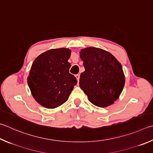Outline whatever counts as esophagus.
<instances>
[{"label":"esophagus","instance_id":"1","mask_svg":"<svg viewBox=\"0 0 153 153\" xmlns=\"http://www.w3.org/2000/svg\"><path fill=\"white\" fill-rule=\"evenodd\" d=\"M76 79H77V82H79V77H80L79 74L76 75Z\"/></svg>","mask_w":153,"mask_h":153}]
</instances>
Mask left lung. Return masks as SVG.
<instances>
[{
  "label": "left lung",
  "mask_w": 153,
  "mask_h": 153,
  "mask_svg": "<svg viewBox=\"0 0 153 153\" xmlns=\"http://www.w3.org/2000/svg\"><path fill=\"white\" fill-rule=\"evenodd\" d=\"M79 55L85 68L80 75L79 86L89 100L101 108L113 104L125 84L120 63L110 53L93 47L81 49Z\"/></svg>",
  "instance_id": "8db88e82"
}]
</instances>
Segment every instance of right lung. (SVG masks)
<instances>
[{"mask_svg":"<svg viewBox=\"0 0 153 153\" xmlns=\"http://www.w3.org/2000/svg\"><path fill=\"white\" fill-rule=\"evenodd\" d=\"M70 55L69 49H52L33 62L27 83L33 97L42 106L49 109L59 107L68 100L77 84L76 77L69 72Z\"/></svg>","mask_w":153,"mask_h":153,"instance_id":"right-lung-1","label":"right lung"}]
</instances>
